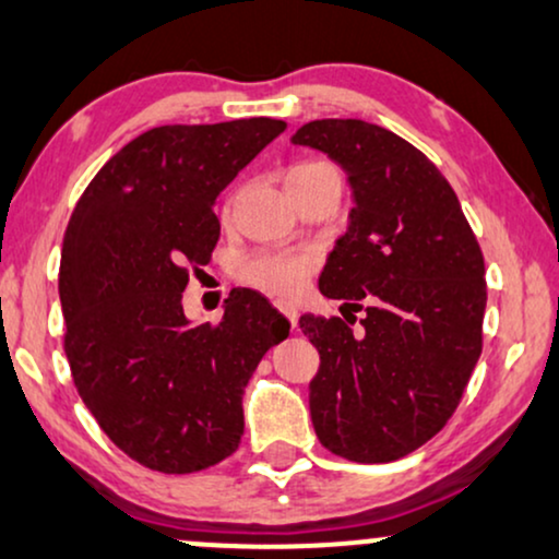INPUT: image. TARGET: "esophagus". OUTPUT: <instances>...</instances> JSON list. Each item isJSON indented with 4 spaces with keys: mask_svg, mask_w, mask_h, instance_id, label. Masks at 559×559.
I'll return each instance as SVG.
<instances>
[{
    "mask_svg": "<svg viewBox=\"0 0 559 559\" xmlns=\"http://www.w3.org/2000/svg\"><path fill=\"white\" fill-rule=\"evenodd\" d=\"M275 309H278V312L284 314L288 322H292V328H296V322H299V312H296V307H294L292 301L278 299V301H275Z\"/></svg>",
    "mask_w": 559,
    "mask_h": 559,
    "instance_id": "obj_1",
    "label": "esophagus"
}]
</instances>
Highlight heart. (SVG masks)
<instances>
[{
    "instance_id": "heart-1",
    "label": "heart",
    "mask_w": 559,
    "mask_h": 559,
    "mask_svg": "<svg viewBox=\"0 0 559 559\" xmlns=\"http://www.w3.org/2000/svg\"><path fill=\"white\" fill-rule=\"evenodd\" d=\"M320 175H337V169L330 162L307 159L288 169L286 188L299 186L304 180L320 178ZM317 258L312 252H260L242 265V275L247 284L263 288V292L294 296L307 286V278L314 273Z\"/></svg>"
}]
</instances>
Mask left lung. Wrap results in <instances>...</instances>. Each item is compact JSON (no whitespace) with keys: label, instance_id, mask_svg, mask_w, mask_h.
I'll return each mask as SVG.
<instances>
[{"label":"left lung","instance_id":"1","mask_svg":"<svg viewBox=\"0 0 559 559\" xmlns=\"http://www.w3.org/2000/svg\"><path fill=\"white\" fill-rule=\"evenodd\" d=\"M292 141L335 159L356 201L320 275V292L343 301V317L299 320L320 350L309 384L317 438L350 462H394L447 426L475 371L487 304L483 250L449 180L397 133L322 118ZM364 306L362 328L353 331L349 312Z\"/></svg>","mask_w":559,"mask_h":559}]
</instances>
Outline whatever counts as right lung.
I'll list each match as a JSON object with an SVG mask.
<instances>
[{"label": "right lung", "mask_w": 559, "mask_h": 559, "mask_svg": "<svg viewBox=\"0 0 559 559\" xmlns=\"http://www.w3.org/2000/svg\"><path fill=\"white\" fill-rule=\"evenodd\" d=\"M275 118L159 126L105 162L63 235V350L97 426L165 475L214 467L245 430L242 394L292 324L237 288L218 322L190 324V267L218 242L216 195L278 133Z\"/></svg>", "instance_id": "1"}]
</instances>
